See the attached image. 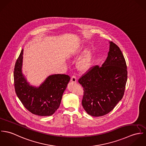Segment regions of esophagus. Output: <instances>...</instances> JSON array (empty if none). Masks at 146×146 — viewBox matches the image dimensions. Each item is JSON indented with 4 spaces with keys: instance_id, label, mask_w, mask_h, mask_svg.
<instances>
[{
    "instance_id": "1",
    "label": "esophagus",
    "mask_w": 146,
    "mask_h": 146,
    "mask_svg": "<svg viewBox=\"0 0 146 146\" xmlns=\"http://www.w3.org/2000/svg\"><path fill=\"white\" fill-rule=\"evenodd\" d=\"M71 81L72 82V83H76L77 82V79L76 78V76L75 75H73L71 78Z\"/></svg>"
}]
</instances>
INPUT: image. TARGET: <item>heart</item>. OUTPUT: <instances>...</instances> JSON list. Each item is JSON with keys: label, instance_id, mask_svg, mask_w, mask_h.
<instances>
[{"label": "heart", "instance_id": "obj_1", "mask_svg": "<svg viewBox=\"0 0 146 146\" xmlns=\"http://www.w3.org/2000/svg\"><path fill=\"white\" fill-rule=\"evenodd\" d=\"M92 64V56L90 51H86L83 56L77 62V68L82 72H86L91 67Z\"/></svg>", "mask_w": 146, "mask_h": 146}]
</instances>
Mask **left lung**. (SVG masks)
<instances>
[{
    "label": "left lung",
    "instance_id": "1",
    "mask_svg": "<svg viewBox=\"0 0 146 146\" xmlns=\"http://www.w3.org/2000/svg\"><path fill=\"white\" fill-rule=\"evenodd\" d=\"M108 56L101 67L95 66L81 78L84 88L82 106L92 116L111 111L123 97L127 78V67L119 47L110 42Z\"/></svg>",
    "mask_w": 146,
    "mask_h": 146
}]
</instances>
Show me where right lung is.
<instances>
[{
    "mask_svg": "<svg viewBox=\"0 0 146 146\" xmlns=\"http://www.w3.org/2000/svg\"><path fill=\"white\" fill-rule=\"evenodd\" d=\"M23 52L22 49L15 66L16 93L24 107L32 113L42 116H50L59 108L70 78L64 74L51 75L39 86L31 85L22 71Z\"/></svg>",
    "mask_w": 146,
    "mask_h": 146,
    "instance_id": "obj_1",
    "label": "right lung"
}]
</instances>
